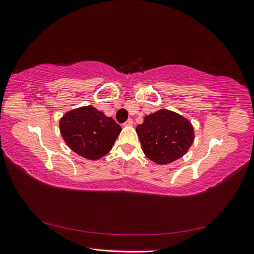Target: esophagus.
<instances>
[{
	"label": "esophagus",
	"mask_w": 254,
	"mask_h": 254,
	"mask_svg": "<svg viewBox=\"0 0 254 254\" xmlns=\"http://www.w3.org/2000/svg\"><path fill=\"white\" fill-rule=\"evenodd\" d=\"M133 124V120L132 119H128V120H127L126 122H124V126L126 127H131Z\"/></svg>",
	"instance_id": "obj_1"
}]
</instances>
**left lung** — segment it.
I'll return each mask as SVG.
<instances>
[{
	"label": "left lung",
	"mask_w": 254,
	"mask_h": 254,
	"mask_svg": "<svg viewBox=\"0 0 254 254\" xmlns=\"http://www.w3.org/2000/svg\"><path fill=\"white\" fill-rule=\"evenodd\" d=\"M145 156L158 165L182 158L194 141V128L187 119L175 112L160 110L147 115L136 127Z\"/></svg>",
	"instance_id": "8db88e82"
}]
</instances>
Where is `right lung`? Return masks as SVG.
<instances>
[{"mask_svg":"<svg viewBox=\"0 0 254 254\" xmlns=\"http://www.w3.org/2000/svg\"><path fill=\"white\" fill-rule=\"evenodd\" d=\"M59 126L68 147L89 160H97L109 153L122 130L113 119L93 106L68 112Z\"/></svg>","mask_w":254,"mask_h":254,"instance_id":"add662e5","label":"right lung"}]
</instances>
